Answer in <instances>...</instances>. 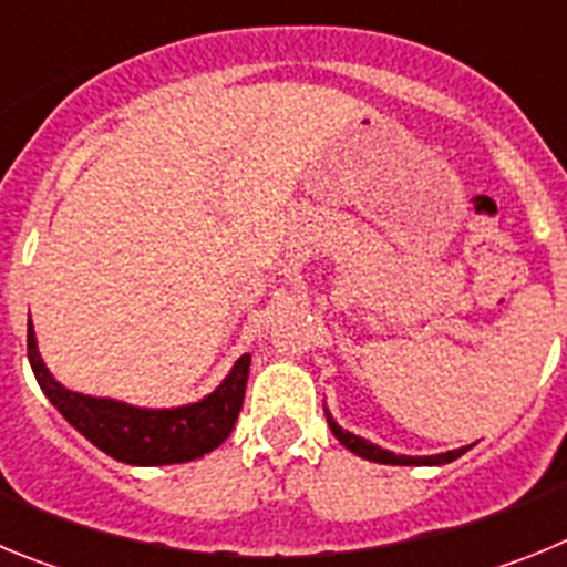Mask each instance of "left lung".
<instances>
[{"instance_id": "1", "label": "left lung", "mask_w": 567, "mask_h": 567, "mask_svg": "<svg viewBox=\"0 0 567 567\" xmlns=\"http://www.w3.org/2000/svg\"><path fill=\"white\" fill-rule=\"evenodd\" d=\"M329 429H332L334 437L340 440V443L349 449V452H354L358 457H365L372 460V463H392V465H443V463H452V460H457L460 454H465L471 449V445H465V449H457V452H445V454H434V457H405V454H394V452H385V449H380V445L374 443H365L363 437H354V434L343 432L338 423H334L332 417H329Z\"/></svg>"}]
</instances>
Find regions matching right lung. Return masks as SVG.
I'll return each mask as SVG.
<instances>
[{"mask_svg": "<svg viewBox=\"0 0 567 567\" xmlns=\"http://www.w3.org/2000/svg\"><path fill=\"white\" fill-rule=\"evenodd\" d=\"M28 360L42 392L56 405L73 429L99 445L113 460L130 465H169L204 457L218 449L235 429L249 378V354L233 365L229 378L202 403L184 409H133L115 400L87 398L70 392L44 369L37 352V338L28 320Z\"/></svg>", "mask_w": 567, "mask_h": 567, "instance_id": "1", "label": "right lung"}]
</instances>
